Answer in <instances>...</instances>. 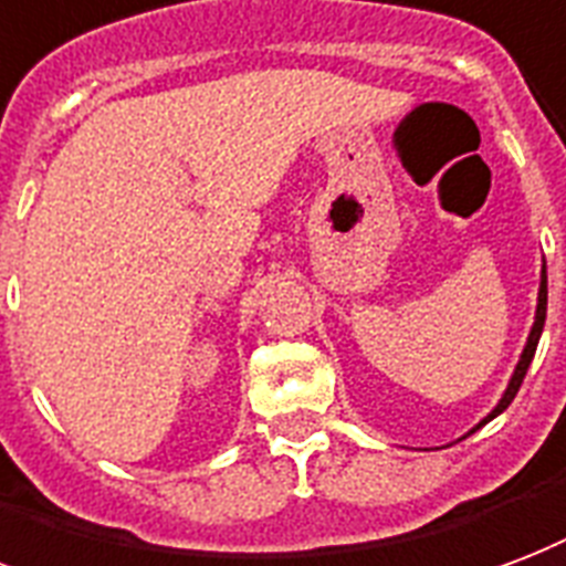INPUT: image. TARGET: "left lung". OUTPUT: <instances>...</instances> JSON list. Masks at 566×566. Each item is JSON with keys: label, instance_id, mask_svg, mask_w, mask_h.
Masks as SVG:
<instances>
[{"label": "left lung", "instance_id": "obj_1", "mask_svg": "<svg viewBox=\"0 0 566 566\" xmlns=\"http://www.w3.org/2000/svg\"><path fill=\"white\" fill-rule=\"evenodd\" d=\"M543 324H546V266H543V282H539V300H537V321H534V329H531L528 336V345H525V350H522V359H518L516 366V375H513V380H510V387H506L504 399L497 401V408L485 420H492V417H497V413L504 411L510 401L516 399L518 387H522V380H525V371H528L531 359H534V350H537V342H539V333H543ZM483 426V422H480Z\"/></svg>", "mask_w": 566, "mask_h": 566}]
</instances>
